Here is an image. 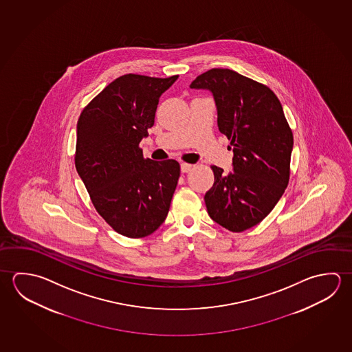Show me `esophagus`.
Instances as JSON below:
<instances>
[{"label": "esophagus", "instance_id": "esophagus-1", "mask_svg": "<svg viewBox=\"0 0 352 352\" xmlns=\"http://www.w3.org/2000/svg\"><path fill=\"white\" fill-rule=\"evenodd\" d=\"M192 168H194V166H192V164H188V163H182V164H180L182 173H188V172H190Z\"/></svg>", "mask_w": 352, "mask_h": 352}]
</instances>
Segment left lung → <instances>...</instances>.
I'll list each match as a JSON object with an SVG mask.
<instances>
[{
  "label": "left lung",
  "instance_id": "left-lung-1",
  "mask_svg": "<svg viewBox=\"0 0 352 352\" xmlns=\"http://www.w3.org/2000/svg\"><path fill=\"white\" fill-rule=\"evenodd\" d=\"M190 87L212 94L219 131L234 152V172L211 167L215 180L204 197L206 209L222 228L242 232L262 221L283 195L293 133L271 89L234 70L211 69Z\"/></svg>",
  "mask_w": 352,
  "mask_h": 352
}]
</instances>
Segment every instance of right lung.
Wrapping results in <instances>:
<instances>
[{"mask_svg": "<svg viewBox=\"0 0 352 352\" xmlns=\"http://www.w3.org/2000/svg\"><path fill=\"white\" fill-rule=\"evenodd\" d=\"M178 75H122L81 112L75 167L94 206L118 234L140 239L166 220L178 184L174 160L143 158L140 142L155 124L162 94Z\"/></svg>", "mask_w": 352, "mask_h": 352, "instance_id": "add662e5", "label": "right lung"}]
</instances>
